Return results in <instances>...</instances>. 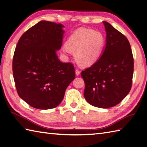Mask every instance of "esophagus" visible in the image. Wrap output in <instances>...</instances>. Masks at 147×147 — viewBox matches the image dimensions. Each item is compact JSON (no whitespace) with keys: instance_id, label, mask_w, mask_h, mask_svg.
I'll return each instance as SVG.
<instances>
[{"instance_id":"obj_1","label":"esophagus","mask_w":147,"mask_h":147,"mask_svg":"<svg viewBox=\"0 0 147 147\" xmlns=\"http://www.w3.org/2000/svg\"><path fill=\"white\" fill-rule=\"evenodd\" d=\"M75 73H76V76H79L80 74V71L78 70V69H76L75 71Z\"/></svg>"}]
</instances>
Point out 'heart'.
I'll return each instance as SVG.
<instances>
[{
    "label": "heart",
    "mask_w": 147,
    "mask_h": 147,
    "mask_svg": "<svg viewBox=\"0 0 147 147\" xmlns=\"http://www.w3.org/2000/svg\"><path fill=\"white\" fill-rule=\"evenodd\" d=\"M105 43V38L100 32L82 28L69 36L64 51L74 52L78 63L83 66H89L101 55Z\"/></svg>",
    "instance_id": "1"
}]
</instances>
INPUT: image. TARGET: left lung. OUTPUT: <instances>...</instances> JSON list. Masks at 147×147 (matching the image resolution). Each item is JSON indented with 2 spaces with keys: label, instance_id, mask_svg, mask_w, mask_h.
I'll list each match as a JSON object with an SVG mask.
<instances>
[{
  "label": "left lung",
  "instance_id": "obj_1",
  "mask_svg": "<svg viewBox=\"0 0 147 147\" xmlns=\"http://www.w3.org/2000/svg\"><path fill=\"white\" fill-rule=\"evenodd\" d=\"M106 45L91 67L82 72L84 96L90 105L114 107L128 94L132 85L134 61L130 43L123 34L104 21Z\"/></svg>",
  "mask_w": 147,
  "mask_h": 147
}]
</instances>
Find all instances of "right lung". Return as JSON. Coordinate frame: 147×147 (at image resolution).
<instances>
[{
    "label": "right lung",
    "mask_w": 147,
    "mask_h": 147,
    "mask_svg": "<svg viewBox=\"0 0 147 147\" xmlns=\"http://www.w3.org/2000/svg\"><path fill=\"white\" fill-rule=\"evenodd\" d=\"M64 26L41 21L19 40L12 61L18 95L32 107L50 109L62 102L68 85L75 78L73 64L58 59Z\"/></svg>",
    "instance_id": "1"
}]
</instances>
